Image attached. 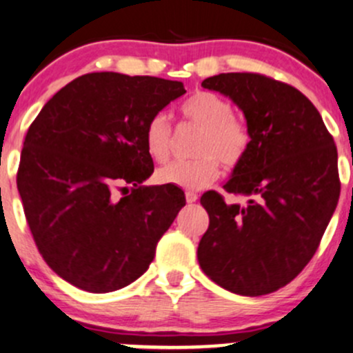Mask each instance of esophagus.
Listing matches in <instances>:
<instances>
[{
	"mask_svg": "<svg viewBox=\"0 0 353 353\" xmlns=\"http://www.w3.org/2000/svg\"><path fill=\"white\" fill-rule=\"evenodd\" d=\"M185 199H187V203H194L197 202V194H194V192H185Z\"/></svg>",
	"mask_w": 353,
	"mask_h": 353,
	"instance_id": "esophagus-1",
	"label": "esophagus"
}]
</instances>
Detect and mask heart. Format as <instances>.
Masks as SVG:
<instances>
[{"label":"heart","instance_id":"obj_1","mask_svg":"<svg viewBox=\"0 0 353 353\" xmlns=\"http://www.w3.org/2000/svg\"><path fill=\"white\" fill-rule=\"evenodd\" d=\"M181 117L201 127L195 141V158L178 159L156 172L159 183L185 190H202L219 176V161L234 168L248 154L252 132L243 119L232 114V105L212 92H197L181 103ZM146 151L154 161L168 159L173 144V127L165 114L152 115L144 130Z\"/></svg>","mask_w":353,"mask_h":353}]
</instances>
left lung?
<instances>
[{
    "label": "left lung",
    "instance_id": "left-lung-1",
    "mask_svg": "<svg viewBox=\"0 0 353 353\" xmlns=\"http://www.w3.org/2000/svg\"><path fill=\"white\" fill-rule=\"evenodd\" d=\"M238 105L252 132L246 158L224 185L246 197H201L209 228L197 248L203 274L241 296L289 284L314 256L340 197L339 154L314 105L299 90L260 72H224L202 81Z\"/></svg>",
    "mask_w": 353,
    "mask_h": 353
}]
</instances>
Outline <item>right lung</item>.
Wrapping results in <instances>:
<instances>
[{
  "instance_id": "add662e5",
  "label": "right lung",
  "mask_w": 353,
  "mask_h": 353,
  "mask_svg": "<svg viewBox=\"0 0 353 353\" xmlns=\"http://www.w3.org/2000/svg\"><path fill=\"white\" fill-rule=\"evenodd\" d=\"M183 93L180 81L88 72L28 127L17 187L39 253L69 284L112 292L150 267L185 195L141 185L154 170L144 130Z\"/></svg>"
}]
</instances>
